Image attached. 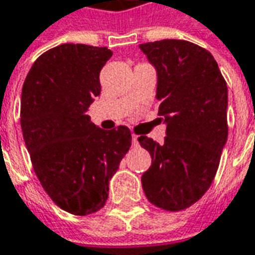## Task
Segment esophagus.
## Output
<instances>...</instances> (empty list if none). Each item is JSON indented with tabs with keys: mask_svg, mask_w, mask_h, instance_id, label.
<instances>
[{
	"mask_svg": "<svg viewBox=\"0 0 255 255\" xmlns=\"http://www.w3.org/2000/svg\"><path fill=\"white\" fill-rule=\"evenodd\" d=\"M132 146H138V136L132 133Z\"/></svg>",
	"mask_w": 255,
	"mask_h": 255,
	"instance_id": "esophagus-1",
	"label": "esophagus"
}]
</instances>
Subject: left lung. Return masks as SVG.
<instances>
[{"label":"left lung","instance_id":"obj_1","mask_svg":"<svg viewBox=\"0 0 255 255\" xmlns=\"http://www.w3.org/2000/svg\"><path fill=\"white\" fill-rule=\"evenodd\" d=\"M157 69L164 143L139 136L151 155L142 187L154 206L184 210L208 191L228 138V89L210 53L195 43L164 39L139 45Z\"/></svg>","mask_w":255,"mask_h":255}]
</instances>
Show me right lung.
Returning a JSON list of instances; mask_svg holds the SVG:
<instances>
[{
  "mask_svg": "<svg viewBox=\"0 0 255 255\" xmlns=\"http://www.w3.org/2000/svg\"><path fill=\"white\" fill-rule=\"evenodd\" d=\"M108 47L64 43L36 58L23 84L20 124L32 168L58 208L86 216L104 208L109 180L131 146V131H111L86 112L101 94Z\"/></svg>",
  "mask_w": 255,
  "mask_h": 255,
  "instance_id": "obj_1",
  "label": "right lung"
}]
</instances>
